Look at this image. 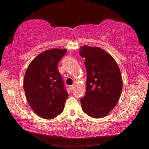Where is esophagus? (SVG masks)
Returning a JSON list of instances; mask_svg holds the SVG:
<instances>
[{"label":"esophagus","mask_w":149,"mask_h":149,"mask_svg":"<svg viewBox=\"0 0 149 149\" xmlns=\"http://www.w3.org/2000/svg\"><path fill=\"white\" fill-rule=\"evenodd\" d=\"M74 85H71V86H70V89L71 90V91H72L73 89H74Z\"/></svg>","instance_id":"esophagus-1"}]
</instances>
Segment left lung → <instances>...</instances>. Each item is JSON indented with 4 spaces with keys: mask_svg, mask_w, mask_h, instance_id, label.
I'll return each instance as SVG.
<instances>
[{
    "mask_svg": "<svg viewBox=\"0 0 149 149\" xmlns=\"http://www.w3.org/2000/svg\"><path fill=\"white\" fill-rule=\"evenodd\" d=\"M80 56L87 70L86 93L80 100L83 110L94 118L104 117L119 100L123 81L119 67L110 54L99 47L85 45Z\"/></svg>",
    "mask_w": 149,
    "mask_h": 149,
    "instance_id": "left-lung-1",
    "label": "left lung"
}]
</instances>
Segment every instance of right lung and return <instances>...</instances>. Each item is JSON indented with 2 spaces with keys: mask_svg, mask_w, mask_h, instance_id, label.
<instances>
[{
  "mask_svg": "<svg viewBox=\"0 0 149 149\" xmlns=\"http://www.w3.org/2000/svg\"><path fill=\"white\" fill-rule=\"evenodd\" d=\"M66 49L42 52L27 67L24 80L27 100L35 113L44 119H52L62 112L68 97L58 64Z\"/></svg>",
  "mask_w": 149,
  "mask_h": 149,
  "instance_id": "add662e5",
  "label": "right lung"
}]
</instances>
